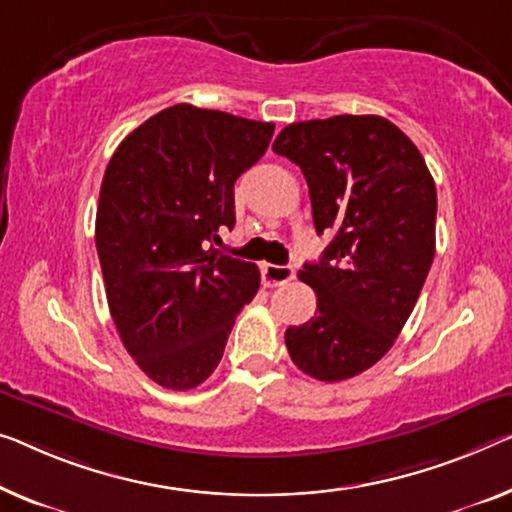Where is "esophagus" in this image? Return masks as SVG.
Here are the masks:
<instances>
[{
	"mask_svg": "<svg viewBox=\"0 0 512 512\" xmlns=\"http://www.w3.org/2000/svg\"><path fill=\"white\" fill-rule=\"evenodd\" d=\"M294 266H278V264H266L264 266V280L266 285L271 287H278V285H285L294 278Z\"/></svg>",
	"mask_w": 512,
	"mask_h": 512,
	"instance_id": "1",
	"label": "esophagus"
}]
</instances>
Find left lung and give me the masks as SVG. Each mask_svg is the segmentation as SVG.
Segmentation results:
<instances>
[{
	"mask_svg": "<svg viewBox=\"0 0 512 512\" xmlns=\"http://www.w3.org/2000/svg\"><path fill=\"white\" fill-rule=\"evenodd\" d=\"M273 151L301 167L317 234L333 230L299 278L315 317L285 331L296 368L319 381L361 375L393 347L434 259L437 188L421 151L377 114L289 124Z\"/></svg>",
	"mask_w": 512,
	"mask_h": 512,
	"instance_id": "1",
	"label": "left lung"
}]
</instances>
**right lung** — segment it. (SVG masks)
Instances as JSON below:
<instances>
[{
    "label": "right lung",
    "instance_id": "1",
    "mask_svg": "<svg viewBox=\"0 0 512 512\" xmlns=\"http://www.w3.org/2000/svg\"><path fill=\"white\" fill-rule=\"evenodd\" d=\"M273 124L179 103L124 137L101 183L96 250L119 338L144 375L190 391L223 358L259 289L255 264L211 246L234 227V181Z\"/></svg>",
    "mask_w": 512,
    "mask_h": 512
}]
</instances>
